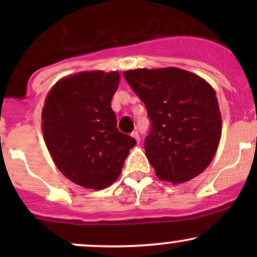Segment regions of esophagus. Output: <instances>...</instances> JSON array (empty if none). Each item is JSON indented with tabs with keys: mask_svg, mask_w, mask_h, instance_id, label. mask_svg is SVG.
Wrapping results in <instances>:
<instances>
[{
	"mask_svg": "<svg viewBox=\"0 0 257 257\" xmlns=\"http://www.w3.org/2000/svg\"><path fill=\"white\" fill-rule=\"evenodd\" d=\"M131 135H132V138L135 139V141H137V143H139V141H140V137H139V133L138 132H133Z\"/></svg>",
	"mask_w": 257,
	"mask_h": 257,
	"instance_id": "1",
	"label": "esophagus"
}]
</instances>
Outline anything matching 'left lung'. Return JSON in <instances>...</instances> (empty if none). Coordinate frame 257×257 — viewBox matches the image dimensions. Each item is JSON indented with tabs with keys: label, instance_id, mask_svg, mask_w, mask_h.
<instances>
[{
	"label": "left lung",
	"instance_id": "obj_1",
	"mask_svg": "<svg viewBox=\"0 0 257 257\" xmlns=\"http://www.w3.org/2000/svg\"><path fill=\"white\" fill-rule=\"evenodd\" d=\"M123 76L151 119L144 149L157 178L178 185L204 172L222 132L214 88L178 67L128 70Z\"/></svg>",
	"mask_w": 257,
	"mask_h": 257
}]
</instances>
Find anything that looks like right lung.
<instances>
[{"instance_id": "right-lung-1", "label": "right lung", "mask_w": 257, "mask_h": 257, "mask_svg": "<svg viewBox=\"0 0 257 257\" xmlns=\"http://www.w3.org/2000/svg\"><path fill=\"white\" fill-rule=\"evenodd\" d=\"M119 72L82 71L60 78L42 110L43 139L57 168L82 187L113 184L135 140L117 129L111 100Z\"/></svg>"}]
</instances>
